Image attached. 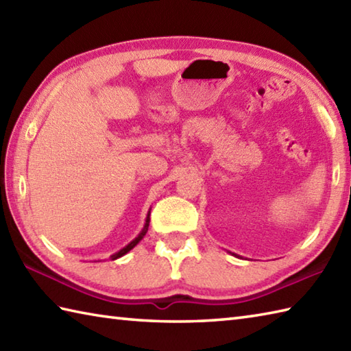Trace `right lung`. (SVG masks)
I'll list each match as a JSON object with an SVG mask.
<instances>
[{
    "label": "right lung",
    "instance_id": "obj_1",
    "mask_svg": "<svg viewBox=\"0 0 351 351\" xmlns=\"http://www.w3.org/2000/svg\"><path fill=\"white\" fill-rule=\"evenodd\" d=\"M147 226H149V215H147V219H146V225H145V228H143V230H141V232H140V235L136 238V240H132L128 245H125V247L122 249V250H119L117 253H114V255H111L110 258L111 259H117V258H121V256H123L125 255V253H128L132 247H134V245H136L140 240H141V238H143L145 235H146V232H147Z\"/></svg>",
    "mask_w": 351,
    "mask_h": 351
}]
</instances>
